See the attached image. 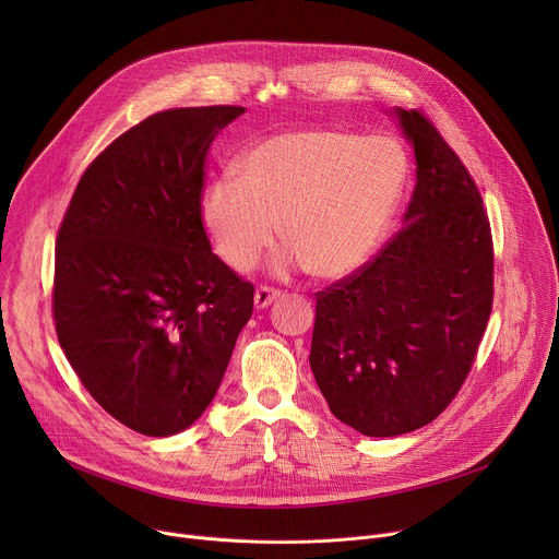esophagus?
<instances>
[{"label": "esophagus", "instance_id": "34e87169", "mask_svg": "<svg viewBox=\"0 0 559 559\" xmlns=\"http://www.w3.org/2000/svg\"><path fill=\"white\" fill-rule=\"evenodd\" d=\"M276 298H281V289H274V287H270V285H261V287L257 289V294H254V305H257L259 309H263V307L272 305Z\"/></svg>", "mask_w": 559, "mask_h": 559}]
</instances>
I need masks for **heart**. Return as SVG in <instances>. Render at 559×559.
<instances>
[{"label": "heart", "instance_id": "b5f03b06", "mask_svg": "<svg viewBox=\"0 0 559 559\" xmlns=\"http://www.w3.org/2000/svg\"><path fill=\"white\" fill-rule=\"evenodd\" d=\"M407 177L401 145L386 136L305 130L259 143L241 166L203 192L201 216L221 259L248 272L274 243L276 223L289 248L283 265L336 278L378 243Z\"/></svg>", "mask_w": 559, "mask_h": 559}]
</instances>
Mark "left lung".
<instances>
[{
    "label": "left lung",
    "mask_w": 559,
    "mask_h": 559,
    "mask_svg": "<svg viewBox=\"0 0 559 559\" xmlns=\"http://www.w3.org/2000/svg\"><path fill=\"white\" fill-rule=\"evenodd\" d=\"M405 227L316 294L309 365L332 414L389 438L436 420L464 384L493 307V236L473 177L420 110Z\"/></svg>",
    "instance_id": "left-lung-1"
}]
</instances>
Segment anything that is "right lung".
I'll return each instance as SVG.
<instances>
[{"mask_svg":"<svg viewBox=\"0 0 559 559\" xmlns=\"http://www.w3.org/2000/svg\"><path fill=\"white\" fill-rule=\"evenodd\" d=\"M241 106L173 108L117 136L79 179L57 231L52 321L95 401L164 438L212 403L254 285L210 246L205 162Z\"/></svg>","mask_w":559,"mask_h":559,"instance_id":"1","label":"right lung"}]
</instances>
